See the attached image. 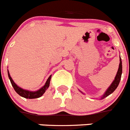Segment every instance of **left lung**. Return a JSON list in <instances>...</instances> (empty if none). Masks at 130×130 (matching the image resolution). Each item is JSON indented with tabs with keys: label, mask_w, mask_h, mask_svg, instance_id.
<instances>
[{
	"label": "left lung",
	"mask_w": 130,
	"mask_h": 130,
	"mask_svg": "<svg viewBox=\"0 0 130 130\" xmlns=\"http://www.w3.org/2000/svg\"><path fill=\"white\" fill-rule=\"evenodd\" d=\"M122 72V60L120 56V64H119V70H118L117 75H116L115 77V80L112 81V83H111V85H110L109 87V88L107 89L105 92L104 93V94L103 95V96H102V98H101V99H104L105 97H107V96H108L109 95L111 94H112V93L115 90V89L117 88V87L119 86V83H120V79H121Z\"/></svg>",
	"instance_id": "1"
}]
</instances>
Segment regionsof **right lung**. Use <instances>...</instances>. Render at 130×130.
I'll return each mask as SVG.
<instances>
[{"mask_svg":"<svg viewBox=\"0 0 130 130\" xmlns=\"http://www.w3.org/2000/svg\"><path fill=\"white\" fill-rule=\"evenodd\" d=\"M8 77L10 80V82L11 83V85L13 86V88H14L15 91L18 93L19 96H22V97L25 98H27V99H34V98H40L45 93V92L46 91V90L49 88V84H50V81H51V75L49 77V78L47 80L46 83H45L44 86L42 87V88L39 89L37 91H29V90H25V89H23L21 87H19V86H18L14 83V81H13V79H11V77H10V73H9L8 70Z\"/></svg>","mask_w":130,"mask_h":130,"instance_id":"1","label":"right lung"}]
</instances>
